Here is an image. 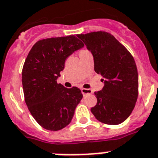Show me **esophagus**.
Returning <instances> with one entry per match:
<instances>
[{"instance_id": "obj_1", "label": "esophagus", "mask_w": 158, "mask_h": 158, "mask_svg": "<svg viewBox=\"0 0 158 158\" xmlns=\"http://www.w3.org/2000/svg\"><path fill=\"white\" fill-rule=\"evenodd\" d=\"M81 91L83 93V96H86L87 94H90L92 93V90H90V89H85V88H82L81 89Z\"/></svg>"}]
</instances>
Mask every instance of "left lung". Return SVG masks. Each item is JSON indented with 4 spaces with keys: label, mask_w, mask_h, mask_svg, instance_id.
I'll return each mask as SVG.
<instances>
[{
    "label": "left lung",
    "mask_w": 158,
    "mask_h": 158,
    "mask_svg": "<svg viewBox=\"0 0 158 158\" xmlns=\"http://www.w3.org/2000/svg\"><path fill=\"white\" fill-rule=\"evenodd\" d=\"M77 36L92 54L95 72L103 78L104 87L94 93L97 104L90 110L97 120L105 124L123 123L132 113L138 99V70L133 56L106 31Z\"/></svg>",
    "instance_id": "left-lung-1"
}]
</instances>
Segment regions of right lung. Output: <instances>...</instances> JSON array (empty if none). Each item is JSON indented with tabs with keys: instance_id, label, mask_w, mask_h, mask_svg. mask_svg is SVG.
I'll list each match as a JSON object with an SVG mask.
<instances>
[{
	"instance_id": "add662e5",
	"label": "right lung",
	"mask_w": 158,
	"mask_h": 158,
	"mask_svg": "<svg viewBox=\"0 0 158 158\" xmlns=\"http://www.w3.org/2000/svg\"><path fill=\"white\" fill-rule=\"evenodd\" d=\"M83 47L74 35L48 38L37 41L26 58L22 71L26 105L46 130L57 131L67 127L83 98L78 87L66 88L56 81L67 58Z\"/></svg>"
}]
</instances>
